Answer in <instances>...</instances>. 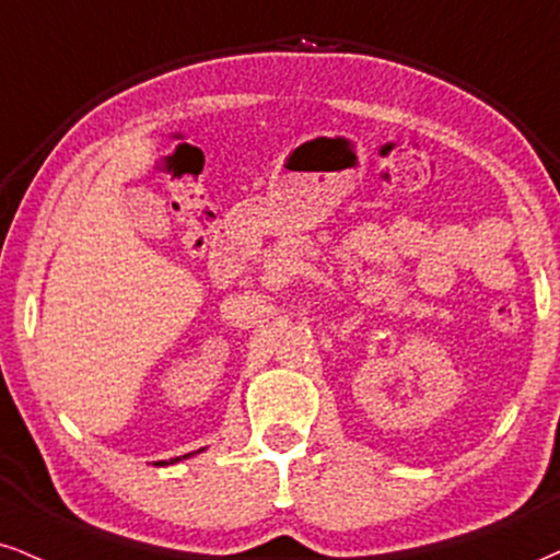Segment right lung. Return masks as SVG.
I'll use <instances>...</instances> for the list:
<instances>
[{
	"instance_id": "1",
	"label": "right lung",
	"mask_w": 560,
	"mask_h": 560,
	"mask_svg": "<svg viewBox=\"0 0 560 560\" xmlns=\"http://www.w3.org/2000/svg\"><path fill=\"white\" fill-rule=\"evenodd\" d=\"M199 452H202V448H199ZM191 454H197V452H191ZM191 454H184V457H174V459H168V462H155V465H161V467H165V465H176V462H182V459H186V457H191Z\"/></svg>"
}]
</instances>
